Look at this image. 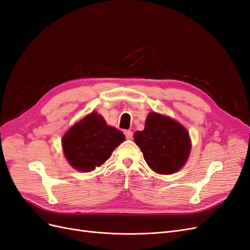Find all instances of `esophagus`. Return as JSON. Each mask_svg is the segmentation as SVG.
Instances as JSON below:
<instances>
[{
    "label": "esophagus",
    "instance_id": "obj_1",
    "mask_svg": "<svg viewBox=\"0 0 250 250\" xmlns=\"http://www.w3.org/2000/svg\"><path fill=\"white\" fill-rule=\"evenodd\" d=\"M124 134H125V137H126V139L127 140H130V139H132V131H130V130H125L124 131Z\"/></svg>",
    "mask_w": 250,
    "mask_h": 250
}]
</instances>
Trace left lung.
<instances>
[{"instance_id":"8db88e82","label":"left lung","mask_w":250,"mask_h":250,"mask_svg":"<svg viewBox=\"0 0 250 250\" xmlns=\"http://www.w3.org/2000/svg\"><path fill=\"white\" fill-rule=\"evenodd\" d=\"M144 160L158 174H173L184 167L191 151V140L177 121L157 112H150L142 131L133 135Z\"/></svg>"}]
</instances>
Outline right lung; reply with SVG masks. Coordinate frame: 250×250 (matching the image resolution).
I'll return each instance as SVG.
<instances>
[{
	"label": "right lung",
	"mask_w": 250,
	"mask_h": 250,
	"mask_svg": "<svg viewBox=\"0 0 250 250\" xmlns=\"http://www.w3.org/2000/svg\"><path fill=\"white\" fill-rule=\"evenodd\" d=\"M125 135L108 126L102 116L92 112L73 125L62 137L64 156L78 171L90 172L110 157Z\"/></svg>",
	"instance_id": "add662e5"
}]
</instances>
